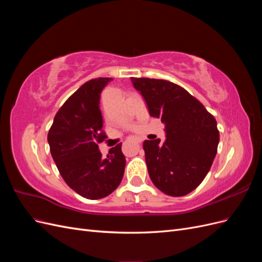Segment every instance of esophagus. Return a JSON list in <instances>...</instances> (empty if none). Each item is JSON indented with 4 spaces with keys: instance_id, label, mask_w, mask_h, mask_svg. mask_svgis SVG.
<instances>
[{
    "instance_id": "34e87169",
    "label": "esophagus",
    "mask_w": 262,
    "mask_h": 262,
    "mask_svg": "<svg viewBox=\"0 0 262 262\" xmlns=\"http://www.w3.org/2000/svg\"><path fill=\"white\" fill-rule=\"evenodd\" d=\"M134 142H136L137 144H140L141 142H142V140H141V139H136V140H134Z\"/></svg>"
}]
</instances>
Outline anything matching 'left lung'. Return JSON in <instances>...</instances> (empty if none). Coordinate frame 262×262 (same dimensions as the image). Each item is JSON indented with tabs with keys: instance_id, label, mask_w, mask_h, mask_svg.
Masks as SVG:
<instances>
[{
	"instance_id": "left-lung-1",
	"label": "left lung",
	"mask_w": 262,
	"mask_h": 262,
	"mask_svg": "<svg viewBox=\"0 0 262 262\" xmlns=\"http://www.w3.org/2000/svg\"><path fill=\"white\" fill-rule=\"evenodd\" d=\"M143 96L150 117L165 123L166 140H145L143 149L150 180L171 196H182L199 186L217 152L216 120L184 87L148 77H131Z\"/></svg>"
}]
</instances>
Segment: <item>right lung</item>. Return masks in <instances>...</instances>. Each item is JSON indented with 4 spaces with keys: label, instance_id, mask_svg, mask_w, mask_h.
I'll return each instance as SVG.
<instances>
[{
    "label": "right lung",
    "instance_id": "obj_1",
    "mask_svg": "<svg viewBox=\"0 0 262 262\" xmlns=\"http://www.w3.org/2000/svg\"><path fill=\"white\" fill-rule=\"evenodd\" d=\"M110 81V77H98L83 84L59 109L48 132L51 156L60 175L71 189L90 200L114 192L124 173L121 144L110 148L107 158L98 149L107 139L99 97Z\"/></svg>",
    "mask_w": 262,
    "mask_h": 262
}]
</instances>
